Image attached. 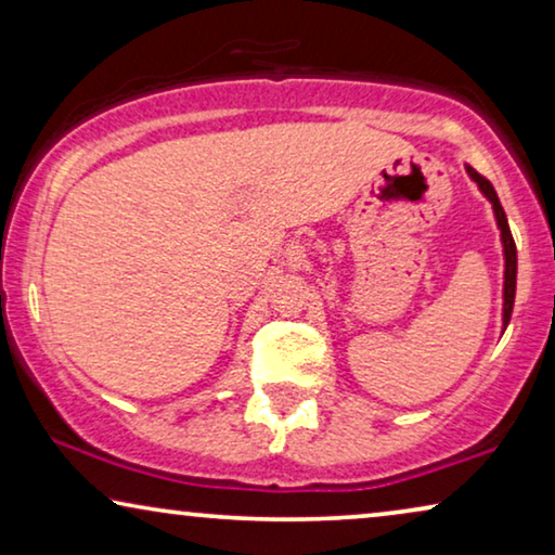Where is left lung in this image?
Returning a JSON list of instances; mask_svg holds the SVG:
<instances>
[{"label": "left lung", "mask_w": 555, "mask_h": 555, "mask_svg": "<svg viewBox=\"0 0 555 555\" xmlns=\"http://www.w3.org/2000/svg\"><path fill=\"white\" fill-rule=\"evenodd\" d=\"M469 179L480 186V192L488 196V202L492 204V211H495V222L500 227V240H503V255H505V280H503V331L507 328L513 315V302H515V280H518V253H515V242L511 234V227H507V217L503 211V204H500L495 189L482 173H477L473 166H465Z\"/></svg>", "instance_id": "left-lung-1"}]
</instances>
